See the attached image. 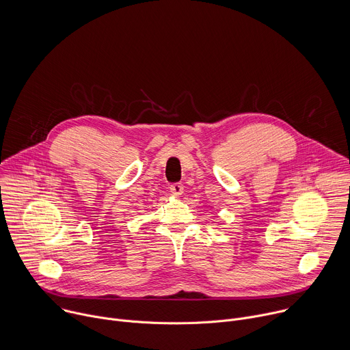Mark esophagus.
I'll return each instance as SVG.
<instances>
[{
    "mask_svg": "<svg viewBox=\"0 0 350 350\" xmlns=\"http://www.w3.org/2000/svg\"><path fill=\"white\" fill-rule=\"evenodd\" d=\"M170 192L174 195V196H181L184 193V185L181 183H176V184H172L170 185Z\"/></svg>",
    "mask_w": 350,
    "mask_h": 350,
    "instance_id": "obj_1",
    "label": "esophagus"
}]
</instances>
